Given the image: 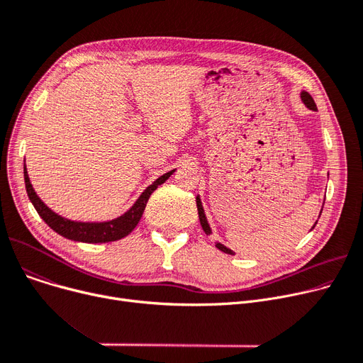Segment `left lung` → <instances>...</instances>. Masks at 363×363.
Here are the masks:
<instances>
[{"label": "left lung", "instance_id": "left-lung-1", "mask_svg": "<svg viewBox=\"0 0 363 363\" xmlns=\"http://www.w3.org/2000/svg\"><path fill=\"white\" fill-rule=\"evenodd\" d=\"M300 97H301V101H303L304 104H306L308 108L316 111L318 107H316V104H315V101H313V99H312V95H311L308 91H303V92L300 94ZM196 201H197V211H199V218H200V223H201L203 231H204L206 234H211V226H208V223H207V219H206V215H204V211H203V206H201L200 197H197ZM313 226H315V225H313ZM216 247H218L219 250H222L223 253L234 255L233 250H230V249H228V247H225V245L220 244V242H216Z\"/></svg>", "mask_w": 363, "mask_h": 363}]
</instances>
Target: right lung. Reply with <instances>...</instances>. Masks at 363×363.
I'll use <instances>...</instances> for the list:
<instances>
[{
  "instance_id": "add662e5",
  "label": "right lung",
  "mask_w": 363,
  "mask_h": 363,
  "mask_svg": "<svg viewBox=\"0 0 363 363\" xmlns=\"http://www.w3.org/2000/svg\"><path fill=\"white\" fill-rule=\"evenodd\" d=\"M174 172L175 170H170V172H167V174L162 175L159 179L152 182L125 215H122L118 219H113L108 222H100V223L73 222V220H69L59 215H55L33 191L29 177H28V172H26V166H25L23 174H25V185H26L29 200L32 201L33 207L36 208L38 215L44 219V222L51 228L52 231L63 235L65 238L73 240V241L110 242V241L121 240L132 233V230L137 226V223L140 222V219L144 213L145 204H147L151 193L155 191L159 185H162L172 174H174Z\"/></svg>"
}]
</instances>
